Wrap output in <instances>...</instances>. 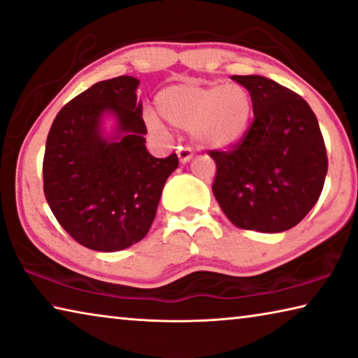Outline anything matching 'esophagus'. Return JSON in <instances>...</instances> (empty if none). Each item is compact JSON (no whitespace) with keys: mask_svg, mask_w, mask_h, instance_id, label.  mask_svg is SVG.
I'll return each instance as SVG.
<instances>
[{"mask_svg":"<svg viewBox=\"0 0 358 358\" xmlns=\"http://www.w3.org/2000/svg\"><path fill=\"white\" fill-rule=\"evenodd\" d=\"M177 155H178L180 162H181V164H186V162L191 161L192 156H194V152H192L191 148H178Z\"/></svg>","mask_w":358,"mask_h":358,"instance_id":"esophagus-1","label":"esophagus"}]
</instances>
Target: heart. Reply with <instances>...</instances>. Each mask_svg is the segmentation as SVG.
<instances>
[{
    "label": "heart",
    "mask_w": 358,
    "mask_h": 358,
    "mask_svg": "<svg viewBox=\"0 0 358 358\" xmlns=\"http://www.w3.org/2000/svg\"><path fill=\"white\" fill-rule=\"evenodd\" d=\"M157 111L170 126L191 130L206 148H228L247 132L252 117V97L241 84H175L156 97ZM152 130L162 124L155 115L146 116Z\"/></svg>",
    "instance_id": "b5f03b06"
}]
</instances>
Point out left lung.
I'll use <instances>...</instances> for the list:
<instances>
[{
  "label": "left lung",
  "mask_w": 358,
  "mask_h": 358,
  "mask_svg": "<svg viewBox=\"0 0 358 358\" xmlns=\"http://www.w3.org/2000/svg\"><path fill=\"white\" fill-rule=\"evenodd\" d=\"M250 92L253 122L217 164L212 191L237 228L283 232L319 201L328 159L319 121L303 97L264 76H231Z\"/></svg>",
  "instance_id": "left-lung-1"
}]
</instances>
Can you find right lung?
Here are the masks:
<instances>
[{"mask_svg":"<svg viewBox=\"0 0 358 358\" xmlns=\"http://www.w3.org/2000/svg\"><path fill=\"white\" fill-rule=\"evenodd\" d=\"M140 81L94 84L55 116L43 162L44 196L73 239L97 252L124 250L148 234L167 178L178 167L146 150ZM115 119L106 136L103 119Z\"/></svg>","mask_w":358,"mask_h":358,"instance_id":"1","label":"right lung"}]
</instances>
